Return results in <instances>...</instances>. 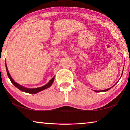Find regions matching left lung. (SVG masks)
Instances as JSON below:
<instances>
[{
    "instance_id": "obj_1",
    "label": "left lung",
    "mask_w": 130,
    "mask_h": 130,
    "mask_svg": "<svg viewBox=\"0 0 130 130\" xmlns=\"http://www.w3.org/2000/svg\"><path fill=\"white\" fill-rule=\"evenodd\" d=\"M122 74H123V72H122ZM122 76H121V77H122ZM114 85H113V86H114ZM112 87H111V88H108V89H105V90H103V91H94V92H106V91H108V90L109 89H111V88H112Z\"/></svg>"
}]
</instances>
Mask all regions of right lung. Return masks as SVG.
I'll use <instances>...</instances> for the list:
<instances>
[{
  "instance_id": "1",
  "label": "right lung",
  "mask_w": 130,
  "mask_h": 130,
  "mask_svg": "<svg viewBox=\"0 0 130 130\" xmlns=\"http://www.w3.org/2000/svg\"><path fill=\"white\" fill-rule=\"evenodd\" d=\"M6 70H7V73L8 78H10V81H11V83L13 84H14L15 86L18 89L21 90V91L25 92H26V93H28L36 94L37 93H38V92H39L43 91V90H44V89H46L48 88L51 86L53 83L54 80V77H53L51 79V80H50L49 81V83L46 84L43 87L37 88H32V89L27 88H25V87H24L23 86H22V85H19V84H18L17 83L15 82V81L14 80H13L11 77V76H10V74L9 73V72H8L7 67V65H6Z\"/></svg>"
}]
</instances>
